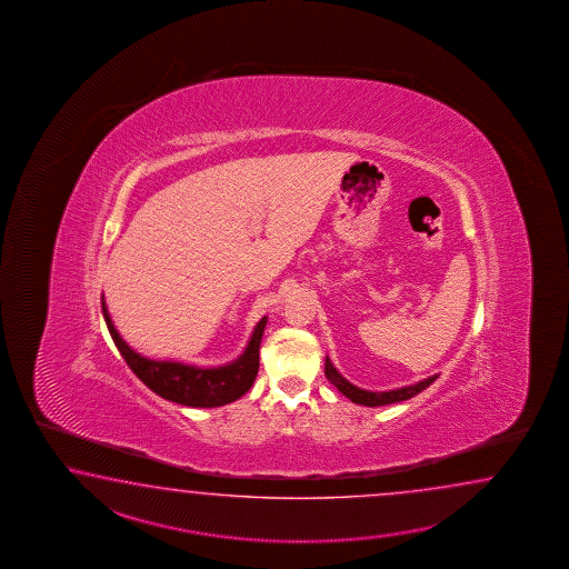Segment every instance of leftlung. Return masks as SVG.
<instances>
[{"label":"left lung","mask_w":569,"mask_h":569,"mask_svg":"<svg viewBox=\"0 0 569 569\" xmlns=\"http://www.w3.org/2000/svg\"><path fill=\"white\" fill-rule=\"evenodd\" d=\"M326 376L327 380H329L333 387L338 388L343 397H348L351 402L363 405V407H382V405H392V402H400V400L412 399L415 395H419L421 390H425L429 385H433L437 380V375L429 376V378H425V380L417 382V385H411V387L387 390V392H372V390H363V388L353 387L343 376L339 375L338 370H336V366L331 363L329 358H326Z\"/></svg>","instance_id":"1"}]
</instances>
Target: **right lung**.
Here are the masks:
<instances>
[{"mask_svg":"<svg viewBox=\"0 0 569 569\" xmlns=\"http://www.w3.org/2000/svg\"><path fill=\"white\" fill-rule=\"evenodd\" d=\"M103 319L108 323L109 333L120 350L126 363L132 368L146 387L157 392L162 399L179 402L184 407L211 409L221 407L243 397L254 385L258 366H260V341L264 336L267 317L258 321L248 341L246 350L238 360L218 368H199L191 363L170 362V360H150L142 353L133 351L123 339L109 317L108 305L101 297Z\"/></svg>","mask_w":569,"mask_h":569,"instance_id":"add662e5","label":"right lung"}]
</instances>
